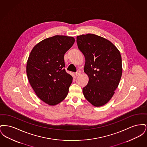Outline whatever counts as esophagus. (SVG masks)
I'll use <instances>...</instances> for the list:
<instances>
[{
    "label": "esophagus",
    "mask_w": 147,
    "mask_h": 147,
    "mask_svg": "<svg viewBox=\"0 0 147 147\" xmlns=\"http://www.w3.org/2000/svg\"><path fill=\"white\" fill-rule=\"evenodd\" d=\"M80 73H81V71H80V70H78L77 71V72L76 73V74H75V75L76 76H79L80 74Z\"/></svg>",
    "instance_id": "34e87169"
}]
</instances>
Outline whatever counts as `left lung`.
<instances>
[{
    "instance_id": "left-lung-1",
    "label": "left lung",
    "mask_w": 147,
    "mask_h": 147,
    "mask_svg": "<svg viewBox=\"0 0 147 147\" xmlns=\"http://www.w3.org/2000/svg\"><path fill=\"white\" fill-rule=\"evenodd\" d=\"M77 42L85 57L84 72L89 77L83 88L84 97L95 107L104 106L112 98L121 78L120 52L109 40L92 34L78 36Z\"/></svg>"
}]
</instances>
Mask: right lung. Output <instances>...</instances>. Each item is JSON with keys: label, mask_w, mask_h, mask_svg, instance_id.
Returning <instances> with one entry per match:
<instances>
[{"label": "right lung", "mask_w": 147, "mask_h": 147, "mask_svg": "<svg viewBox=\"0 0 147 147\" xmlns=\"http://www.w3.org/2000/svg\"><path fill=\"white\" fill-rule=\"evenodd\" d=\"M74 42L73 37L56 35L36 44L28 56V82L38 98L50 106L58 104L68 95L73 77L64 69V57Z\"/></svg>", "instance_id": "add662e5"}]
</instances>
